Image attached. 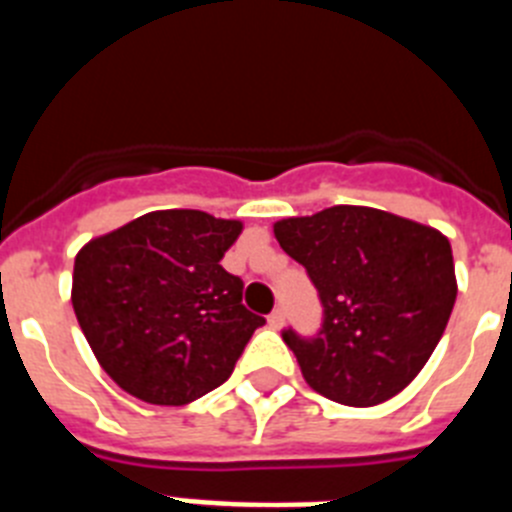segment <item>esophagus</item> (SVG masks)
Masks as SVG:
<instances>
[{
  "mask_svg": "<svg viewBox=\"0 0 512 512\" xmlns=\"http://www.w3.org/2000/svg\"><path fill=\"white\" fill-rule=\"evenodd\" d=\"M282 325H284V310H279V307H277V310H274L269 315V328L279 330V328H282Z\"/></svg>",
  "mask_w": 512,
  "mask_h": 512,
  "instance_id": "1",
  "label": "esophagus"
}]
</instances>
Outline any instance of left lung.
Returning <instances> with one entry per match:
<instances>
[{
	"label": "left lung",
	"mask_w": 512,
	"mask_h": 512,
	"mask_svg": "<svg viewBox=\"0 0 512 512\" xmlns=\"http://www.w3.org/2000/svg\"><path fill=\"white\" fill-rule=\"evenodd\" d=\"M284 253L305 266L323 325L282 333L318 395L351 408L390 400L418 377L456 302L446 235L374 207L336 205L274 223Z\"/></svg>",
	"instance_id": "8db88e82"
}]
</instances>
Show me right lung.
<instances>
[{
    "mask_svg": "<svg viewBox=\"0 0 512 512\" xmlns=\"http://www.w3.org/2000/svg\"><path fill=\"white\" fill-rule=\"evenodd\" d=\"M241 230L200 210H156L76 253V320L128 395L187 405L233 374L266 323L243 307L241 277L220 266Z\"/></svg>",
    "mask_w": 512,
    "mask_h": 512,
    "instance_id": "obj_1",
    "label": "right lung"
}]
</instances>
